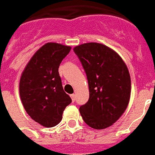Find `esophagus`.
I'll return each mask as SVG.
<instances>
[{
	"instance_id": "obj_1",
	"label": "esophagus",
	"mask_w": 155,
	"mask_h": 155,
	"mask_svg": "<svg viewBox=\"0 0 155 155\" xmlns=\"http://www.w3.org/2000/svg\"><path fill=\"white\" fill-rule=\"evenodd\" d=\"M71 98H72V101H75V100H76V95L72 94L71 95Z\"/></svg>"
}]
</instances>
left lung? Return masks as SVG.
Instances as JSON below:
<instances>
[{
	"mask_svg": "<svg viewBox=\"0 0 155 155\" xmlns=\"http://www.w3.org/2000/svg\"><path fill=\"white\" fill-rule=\"evenodd\" d=\"M73 51L85 71L89 87V99L80 107V114L91 128H107L128 106L131 87L128 68L116 52L101 44L87 43Z\"/></svg>",
	"mask_w": 155,
	"mask_h": 155,
	"instance_id": "obj_1",
	"label": "left lung"
}]
</instances>
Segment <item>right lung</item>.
Masks as SVG:
<instances>
[{"instance_id":"1","label":"right lung","mask_w":155,"mask_h":155,"mask_svg":"<svg viewBox=\"0 0 155 155\" xmlns=\"http://www.w3.org/2000/svg\"><path fill=\"white\" fill-rule=\"evenodd\" d=\"M70 50L69 46L46 44L34 54L21 75L20 95L25 110L45 127L60 122L64 109L72 102L58 73L61 62Z\"/></svg>"}]
</instances>
